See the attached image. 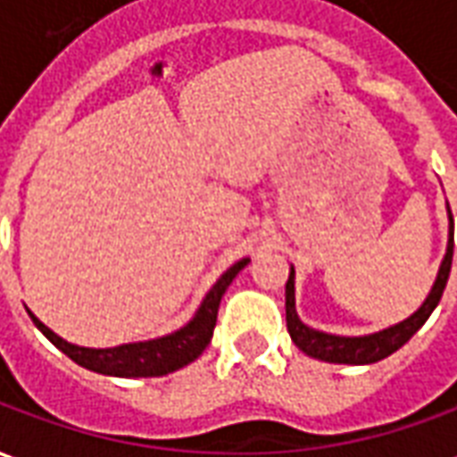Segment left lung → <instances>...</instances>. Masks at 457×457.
<instances>
[{"label":"left lung","mask_w":457,"mask_h":457,"mask_svg":"<svg viewBox=\"0 0 457 457\" xmlns=\"http://www.w3.org/2000/svg\"><path fill=\"white\" fill-rule=\"evenodd\" d=\"M448 218H451V239H448V249H445V257L438 269V277L433 281L431 294L426 296L421 308L409 316L402 323H396L392 328H384L379 333L362 337H345V336H330V333H320L308 328L296 313V288H294V278L296 271L291 267L287 281V328L291 340L296 343L298 350H303L308 357H316L323 362H336V364H372L379 362L384 357H389L396 353L402 345H406L413 337V333L428 320L433 313V308L438 306L448 277H451V264H453V215L448 208Z\"/></svg>","instance_id":"1"}]
</instances>
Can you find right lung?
Returning a JSON list of instances; mask_svg holds the SVG:
<instances>
[{"instance_id": "obj_1", "label": "right lung", "mask_w": 457, "mask_h": 457, "mask_svg": "<svg viewBox=\"0 0 457 457\" xmlns=\"http://www.w3.org/2000/svg\"><path fill=\"white\" fill-rule=\"evenodd\" d=\"M249 259H239L237 264L222 274L215 281V287L210 288L203 303L195 311V316L190 318L186 326L170 333V336L156 337V340H144V343H127L117 345V347H104V350H95V347H80L58 337L46 328L38 318L29 311V316L34 320V326L44 333L51 343L65 353L73 362H78L85 370L93 372L110 374V377H163V374L176 372L180 367H186L193 360H198L203 350L208 347L212 340V330L218 323V308L220 301L225 296V291L232 284V278L237 277L242 269L247 267Z\"/></svg>"}]
</instances>
